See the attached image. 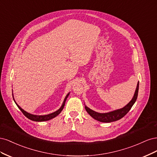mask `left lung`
<instances>
[{"label": "left lung", "mask_w": 157, "mask_h": 157, "mask_svg": "<svg viewBox=\"0 0 157 157\" xmlns=\"http://www.w3.org/2000/svg\"><path fill=\"white\" fill-rule=\"evenodd\" d=\"M138 90H139V82L137 83V88L134 94V96L133 97L132 100L129 102V103L126 105L124 107H123L121 109L114 111L112 112H109L107 113H99L92 111V109H89L86 106H85V109H86L87 113L89 115L93 117L94 119H96L99 122H111L113 121H116L121 119L123 117H124L126 114L129 111L132 107L136 102L137 95H138Z\"/></svg>", "instance_id": "obj_1"}]
</instances>
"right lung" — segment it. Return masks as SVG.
Listing matches in <instances>:
<instances>
[{
  "label": "right lung",
  "mask_w": 157,
  "mask_h": 157,
  "mask_svg": "<svg viewBox=\"0 0 157 157\" xmlns=\"http://www.w3.org/2000/svg\"><path fill=\"white\" fill-rule=\"evenodd\" d=\"M69 94H68L67 96H66L65 99H64V101L62 104V105H61V107L58 109V111H56V112L54 113H50L49 114V115H40V116H39V115H31V114L30 113H27L26 111H25L23 109H22L20 106H19L16 103V104L17 105V106L18 107V108L20 109V111L23 113V115H24L27 118H29V119L31 120V121H36V122H42V121H49L50 119H52V118H53L54 117H56V116H58L59 114L61 112V111L63 110V109L65 106V101L66 99H67V97L69 96Z\"/></svg>",
  "instance_id": "obj_1"
}]
</instances>
